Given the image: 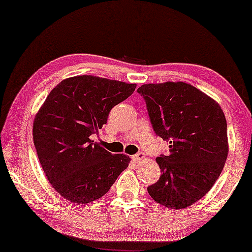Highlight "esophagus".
Returning <instances> with one entry per match:
<instances>
[{"mask_svg": "<svg viewBox=\"0 0 252 252\" xmlns=\"http://www.w3.org/2000/svg\"><path fill=\"white\" fill-rule=\"evenodd\" d=\"M133 158L136 160V162H138V160H142V159L145 158V154L142 153V152H139V153L135 154V155L133 156Z\"/></svg>", "mask_w": 252, "mask_h": 252, "instance_id": "obj_1", "label": "esophagus"}]
</instances>
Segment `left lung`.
<instances>
[{
    "label": "left lung",
    "instance_id": "obj_1",
    "mask_svg": "<svg viewBox=\"0 0 252 252\" xmlns=\"http://www.w3.org/2000/svg\"><path fill=\"white\" fill-rule=\"evenodd\" d=\"M155 134L170 142L168 154L156 162L160 177L147 188L158 203L183 209L199 201L220 176L228 156L223 111L217 101L185 82L143 85Z\"/></svg>",
    "mask_w": 252,
    "mask_h": 252
}]
</instances>
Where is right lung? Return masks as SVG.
Listing matches in <instances>:
<instances>
[{
	"label": "right lung",
	"mask_w": 252,
	"mask_h": 252,
	"mask_svg": "<svg viewBox=\"0 0 252 252\" xmlns=\"http://www.w3.org/2000/svg\"><path fill=\"white\" fill-rule=\"evenodd\" d=\"M135 88V84L77 76L61 81L45 99L33 122V142L45 176L64 199L79 204L99 199L128 166L129 156L113 155L90 136Z\"/></svg>",
	"instance_id": "right-lung-1"
}]
</instances>
